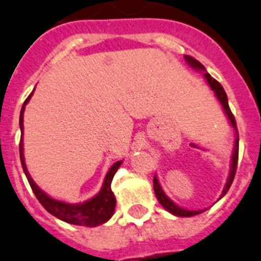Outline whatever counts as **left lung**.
Here are the masks:
<instances>
[{
    "label": "left lung",
    "mask_w": 261,
    "mask_h": 261,
    "mask_svg": "<svg viewBox=\"0 0 261 261\" xmlns=\"http://www.w3.org/2000/svg\"><path fill=\"white\" fill-rule=\"evenodd\" d=\"M184 58H186V62L188 63V64L191 65L192 68H194V69L206 70V69H204L203 65H202L201 63L198 62V60L194 59L193 57H189V55H184ZM204 77H206L208 85H210V87L213 89V91L215 92L216 97H218L219 101H220L221 106H223L224 112H225V114L228 116V118H229L230 123H232V126L234 127V130H236V135H237V139H236V148H234V152H233V155H232V167H230V174H229V177H228V181H226L225 187H224L223 194H221V197H223L224 194L226 193V192L229 191L230 186H232V182H233V179H234L236 171H237V164H238V130H237V123H236V118H234V116H233L232 111H230V108H229V104H228V96H226V94H225V91H224L223 86H221V85L219 84V82L216 81L215 79H213V77H211L208 73H204ZM153 188H154V193H155V197H157L158 202H160V203L162 204V206H164V207L166 208L167 211H169V213L174 214V215H176V216H182V218H189V216L198 215V214L202 213V211L184 210V208L176 206V204H175L174 202L171 201V199H169V197H167L166 194L164 193V191H162V188H161L160 182H158L157 177H155V176H154V179H153Z\"/></svg>",
    "instance_id": "1"
}]
</instances>
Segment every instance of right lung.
<instances>
[{
  "mask_svg": "<svg viewBox=\"0 0 261 261\" xmlns=\"http://www.w3.org/2000/svg\"><path fill=\"white\" fill-rule=\"evenodd\" d=\"M33 92H31V95ZM31 95L25 99L23 107H21L20 111V118H19V123H20V130L21 135H23V113L24 108H25V104L28 103V100L31 99ZM19 153H20V161L21 166H23L24 174H25L27 179H28L29 186H31L32 191L35 193V196L37 197V199L40 201V203L42 204L43 207L51 214V215L57 216L60 220L65 221V223L74 224V225H84V226H96L100 225V224L106 223L111 219V216L113 215L114 207H116V198H114V194L111 189L112 180H113L114 174L117 172L118 167L121 166L122 161H118L113 166L109 169L108 174H107L106 179H104V184L101 191L99 192V194L94 197V198L89 199V201L84 202V203L79 204H70L65 203V202L57 201V199L50 198L47 194L43 193L37 186H36L33 180H32L31 175H29L28 170L25 167V162H24V154H23V138L20 139V143H19Z\"/></svg>",
  "mask_w": 261,
  "mask_h": 261,
  "instance_id": "right-lung-1",
  "label": "right lung"
}]
</instances>
